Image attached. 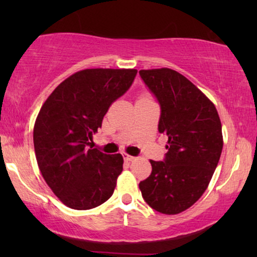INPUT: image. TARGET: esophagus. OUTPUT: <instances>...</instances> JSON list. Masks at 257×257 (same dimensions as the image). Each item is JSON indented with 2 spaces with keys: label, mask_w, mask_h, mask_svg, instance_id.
Instances as JSON below:
<instances>
[{
  "label": "esophagus",
  "mask_w": 257,
  "mask_h": 257,
  "mask_svg": "<svg viewBox=\"0 0 257 257\" xmlns=\"http://www.w3.org/2000/svg\"><path fill=\"white\" fill-rule=\"evenodd\" d=\"M122 157H124V160H125V161H127V163H130V161H133V160H135V157L128 156V154H126V153L122 154Z\"/></svg>",
  "instance_id": "1"
}]
</instances>
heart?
I'll list each match as a JSON object with an SVG mask.
<instances>
[{
    "instance_id": "b5f03b06",
    "label": "heart",
    "mask_w": 257,
    "mask_h": 257,
    "mask_svg": "<svg viewBox=\"0 0 257 257\" xmlns=\"http://www.w3.org/2000/svg\"><path fill=\"white\" fill-rule=\"evenodd\" d=\"M146 98H150V97L147 96V94H143V96L140 97V99H146Z\"/></svg>"
}]
</instances>
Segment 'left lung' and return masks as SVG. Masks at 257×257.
I'll use <instances>...</instances> for the list:
<instances>
[{
	"label": "left lung",
	"instance_id": "8db88e82",
	"mask_svg": "<svg viewBox=\"0 0 257 257\" xmlns=\"http://www.w3.org/2000/svg\"><path fill=\"white\" fill-rule=\"evenodd\" d=\"M139 75L160 105L158 131L168 138L164 160H151L152 173L139 188L157 212L181 213L205 193L220 160L219 114L212 101L174 70H140Z\"/></svg>",
	"mask_w": 257,
	"mask_h": 257
}]
</instances>
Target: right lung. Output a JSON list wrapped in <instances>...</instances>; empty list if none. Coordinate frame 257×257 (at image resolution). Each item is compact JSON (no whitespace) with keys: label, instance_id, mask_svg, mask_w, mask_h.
Segmentation results:
<instances>
[{"label":"right lung","instance_id":"add662e5","mask_svg":"<svg viewBox=\"0 0 257 257\" xmlns=\"http://www.w3.org/2000/svg\"><path fill=\"white\" fill-rule=\"evenodd\" d=\"M135 69H86L56 87L37 115L34 146L38 167L56 196L85 210L113 194L122 171L121 154L87 149L104 115L137 76Z\"/></svg>","mask_w":257,"mask_h":257}]
</instances>
